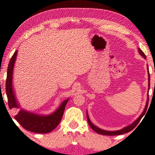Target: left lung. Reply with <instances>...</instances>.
<instances>
[{"mask_svg": "<svg viewBox=\"0 0 155 155\" xmlns=\"http://www.w3.org/2000/svg\"><path fill=\"white\" fill-rule=\"evenodd\" d=\"M139 52H140V54H141V56H142L144 59H146V55L145 54L143 53V51H141V49L139 48L138 49ZM148 90L149 89H150V73H149V70H148ZM148 102H149V96L148 94V100H147V102H146V105L145 107V109H144L143 111L142 114H141V115L140 117H138L137 120H135V121L132 124L128 126V127H125L124 128H122V130H116V131H107V130H102L101 128H98L97 127H96L95 125H94L91 122V121L89 119V117H88V115L87 114V121H88V124L90 126V127L92 128V129L96 132L97 133H98V134H101V135H122V134H124V133H127L130 132V130H132L133 128H134L137 125V124L139 122H140L141 119L142 118V117L145 114V113L147 110V108H148Z\"/></svg>", "mask_w": 155, "mask_h": 155, "instance_id": "1", "label": "left lung"}]
</instances>
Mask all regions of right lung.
Returning a JSON list of instances; mask_svg holds the SVG:
<instances>
[{
	"label": "right lung",
	"instance_id": "right-lung-1",
	"mask_svg": "<svg viewBox=\"0 0 155 155\" xmlns=\"http://www.w3.org/2000/svg\"><path fill=\"white\" fill-rule=\"evenodd\" d=\"M16 51L12 57L9 64L7 68V74L6 79V94L8 99L9 108L11 109L13 108H18L19 104L15 101V98L13 91L12 88V75L14 65L15 64V59L17 56ZM68 100H65L63 102L61 105L54 111L53 114L48 115V116H43L29 113L21 109L15 115V119L18 122L25 128V129L31 131V132L36 133H48L54 130L59 122H61V118L64 115L65 107L68 103Z\"/></svg>",
	"mask_w": 155,
	"mask_h": 155
}]
</instances>
